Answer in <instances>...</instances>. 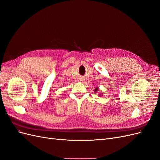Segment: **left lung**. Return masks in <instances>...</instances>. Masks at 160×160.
<instances>
[{
	"label": "left lung",
	"instance_id": "1",
	"mask_svg": "<svg viewBox=\"0 0 160 160\" xmlns=\"http://www.w3.org/2000/svg\"><path fill=\"white\" fill-rule=\"evenodd\" d=\"M99 90V88H96L95 89H94V91L95 92V93H97V92H98V91ZM99 95H100V96H101L102 95L101 94H99Z\"/></svg>",
	"mask_w": 160,
	"mask_h": 160
}]
</instances>
